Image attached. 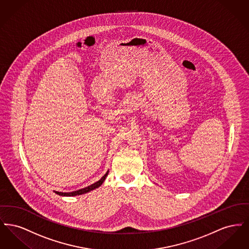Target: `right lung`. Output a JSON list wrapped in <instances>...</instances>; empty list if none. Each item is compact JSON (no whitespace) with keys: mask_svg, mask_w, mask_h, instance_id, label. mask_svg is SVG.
<instances>
[{"mask_svg":"<svg viewBox=\"0 0 249 249\" xmlns=\"http://www.w3.org/2000/svg\"><path fill=\"white\" fill-rule=\"evenodd\" d=\"M108 173H109V171H107V174H106L103 178H101L99 181H97V182H95L94 184H92V185H90V186H89V187H86V188L81 189V190H75V191H72V192H59V191H55V190H54V192H55L56 194L59 195V196H66V197L82 195V194L88 193V192H89V191H91V190H95V189L101 187V186L103 185V183L105 182V180H106L107 176H108Z\"/></svg>","mask_w":249,"mask_h":249,"instance_id":"add662e5","label":"right lung"}]
</instances>
